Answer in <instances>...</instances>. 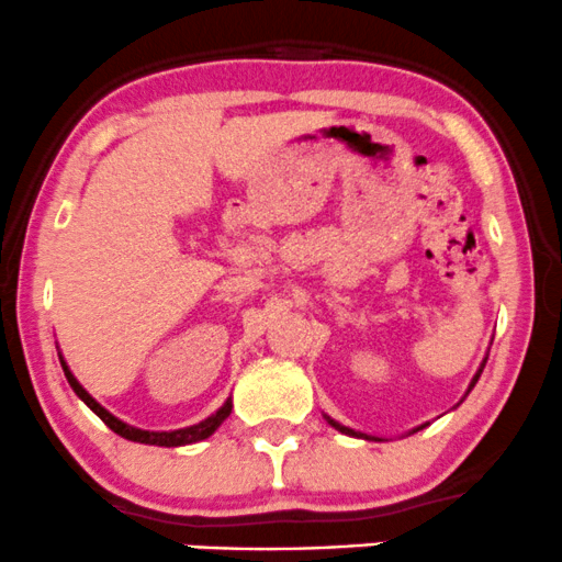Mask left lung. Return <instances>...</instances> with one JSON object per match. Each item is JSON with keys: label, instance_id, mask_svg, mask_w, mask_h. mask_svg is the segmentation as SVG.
Returning a JSON list of instances; mask_svg holds the SVG:
<instances>
[{"label": "left lung", "instance_id": "1", "mask_svg": "<svg viewBox=\"0 0 562 562\" xmlns=\"http://www.w3.org/2000/svg\"><path fill=\"white\" fill-rule=\"evenodd\" d=\"M484 366H486V360H484V362H481L479 373H476V375H473V381H471V386H468V392H471V389H473V386H476V381H479V375H481V371H484ZM326 420H328V424H331V426L336 428V431L347 434V437H360V439H375V437H368V434H360V431H355V428H347V426L336 424V420H334V418H328V415H326ZM418 428H424V426H418ZM418 428H415V431H418Z\"/></svg>", "mask_w": 562, "mask_h": 562}]
</instances>
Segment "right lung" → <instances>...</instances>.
<instances>
[{"instance_id":"add662e5","label":"right lung","mask_w":562,"mask_h":562,"mask_svg":"<svg viewBox=\"0 0 562 562\" xmlns=\"http://www.w3.org/2000/svg\"><path fill=\"white\" fill-rule=\"evenodd\" d=\"M59 362H63V371H65V379H68V384L72 386V392L78 394V397H81L86 405L91 407V411H94L99 418L104 420V426H110L112 431L117 434V437H123V439H128V441H138V445H155V447H183V445H194V441H202V439H207L210 434H215V428L223 424V420L228 418L231 415V397L223 402V407H217V411L210 415V418H204V420H200V424H194V426H187V428H178V431H144V428H136V426H128V424H123V420H117L115 415L112 413H108L104 411L102 405H99V402L91 397L89 392H86V389L78 384V379L76 375L70 373V368H68V362L63 360V355H59Z\"/></svg>"}]
</instances>
